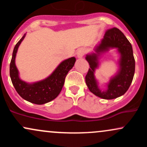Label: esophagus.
I'll return each instance as SVG.
<instances>
[{
	"instance_id": "esophagus-1",
	"label": "esophagus",
	"mask_w": 147,
	"mask_h": 147,
	"mask_svg": "<svg viewBox=\"0 0 147 147\" xmlns=\"http://www.w3.org/2000/svg\"><path fill=\"white\" fill-rule=\"evenodd\" d=\"M77 57H78V58H82L84 55V49L81 48V49H79V50H78V51H77Z\"/></svg>"
}]
</instances>
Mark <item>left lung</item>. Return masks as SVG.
Instances as JSON below:
<instances>
[{
	"instance_id": "obj_1",
	"label": "left lung",
	"mask_w": 147,
	"mask_h": 147,
	"mask_svg": "<svg viewBox=\"0 0 147 147\" xmlns=\"http://www.w3.org/2000/svg\"><path fill=\"white\" fill-rule=\"evenodd\" d=\"M110 48H117L121 54L120 70L108 85V90L102 92L97 86L94 76L95 69L97 66V54L87 55L86 59L90 65L86 75V83L91 92L97 97L105 99H112L122 96L128 90L132 82L135 73V59L132 45L124 34L116 28L106 31L104 38L95 49L97 53L109 50Z\"/></svg>"
}]
</instances>
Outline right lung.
<instances>
[{"label":"right lung","mask_w":147,"mask_h":147,"mask_svg":"<svg viewBox=\"0 0 147 147\" xmlns=\"http://www.w3.org/2000/svg\"><path fill=\"white\" fill-rule=\"evenodd\" d=\"M25 34L15 45L9 65V75L16 92L23 99L35 104H43L55 99L62 90L65 78L69 70L74 66L75 57L63 61L50 77L41 82L27 84L18 77V72L15 65V57L19 45L25 38Z\"/></svg>","instance_id":"obj_1"}]
</instances>
